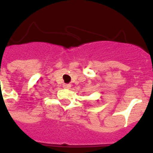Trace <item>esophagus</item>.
Returning <instances> with one entry per match:
<instances>
[{
  "label": "esophagus",
  "instance_id": "obj_1",
  "mask_svg": "<svg viewBox=\"0 0 153 153\" xmlns=\"http://www.w3.org/2000/svg\"><path fill=\"white\" fill-rule=\"evenodd\" d=\"M71 87V85L68 84V83H64L63 84V87L65 89H70Z\"/></svg>",
  "mask_w": 153,
  "mask_h": 153
}]
</instances>
